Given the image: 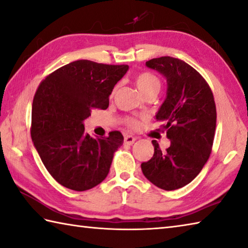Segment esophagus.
<instances>
[{
  "label": "esophagus",
  "mask_w": 248,
  "mask_h": 248,
  "mask_svg": "<svg viewBox=\"0 0 248 248\" xmlns=\"http://www.w3.org/2000/svg\"><path fill=\"white\" fill-rule=\"evenodd\" d=\"M135 140H136V138L130 136V135H126V136L124 137V143L125 144H128V146H132V144L135 142Z\"/></svg>",
  "instance_id": "1"
}]
</instances>
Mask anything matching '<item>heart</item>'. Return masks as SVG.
Wrapping results in <instances>:
<instances>
[{"instance_id":"heart-1","label":"heart","mask_w":248,"mask_h":248,"mask_svg":"<svg viewBox=\"0 0 248 248\" xmlns=\"http://www.w3.org/2000/svg\"><path fill=\"white\" fill-rule=\"evenodd\" d=\"M135 84H136L138 91L142 95L147 94L148 92L151 91H158V88H160V81H158V78L150 72H142L138 74L136 78H135ZM125 123L129 127L133 128L138 127L140 124L139 121L135 118L125 119Z\"/></svg>"}]
</instances>
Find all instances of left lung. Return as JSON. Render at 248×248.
<instances>
[{
	"label": "left lung",
	"instance_id": "obj_1",
	"mask_svg": "<svg viewBox=\"0 0 248 248\" xmlns=\"http://www.w3.org/2000/svg\"><path fill=\"white\" fill-rule=\"evenodd\" d=\"M146 66L164 76L167 93L155 119L170 146L162 152L152 140L153 156L141 164L146 178L163 190L171 191L190 184L207 162L216 129V105L211 87L185 62L170 56L153 58Z\"/></svg>",
	"mask_w": 248,
	"mask_h": 248
}]
</instances>
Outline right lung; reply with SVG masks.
Instances as JSON below:
<instances>
[{"instance_id": "1", "label": "right lung", "mask_w": 248, "mask_h": 248, "mask_svg": "<svg viewBox=\"0 0 248 248\" xmlns=\"http://www.w3.org/2000/svg\"><path fill=\"white\" fill-rule=\"evenodd\" d=\"M127 64H104L77 60L59 68L41 82L33 98L31 138L51 177L63 186L85 191L109 174L114 152L123 144L118 130L93 138L84 120L92 110L109 107L112 90Z\"/></svg>"}]
</instances>
